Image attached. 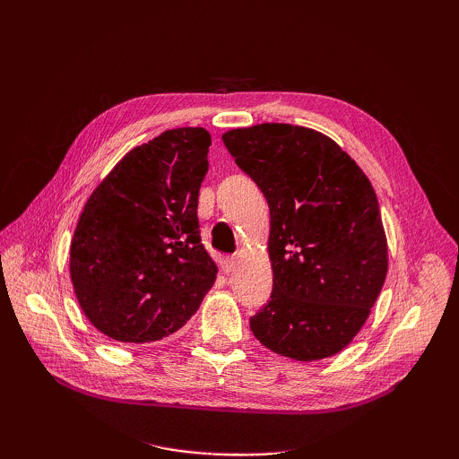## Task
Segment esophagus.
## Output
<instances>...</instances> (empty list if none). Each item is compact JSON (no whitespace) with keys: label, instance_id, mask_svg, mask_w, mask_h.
Segmentation results:
<instances>
[{"label":"esophagus","instance_id":"34e87169","mask_svg":"<svg viewBox=\"0 0 459 459\" xmlns=\"http://www.w3.org/2000/svg\"><path fill=\"white\" fill-rule=\"evenodd\" d=\"M235 264H238V258L235 256H226L224 260H221V272L224 273H230L235 270Z\"/></svg>","mask_w":459,"mask_h":459}]
</instances>
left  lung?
<instances>
[{
	"mask_svg": "<svg viewBox=\"0 0 459 459\" xmlns=\"http://www.w3.org/2000/svg\"><path fill=\"white\" fill-rule=\"evenodd\" d=\"M221 140L270 206L273 289L251 331L266 349L299 362L341 352L366 324L386 275L369 179L310 128L272 122L230 130Z\"/></svg>",
	"mask_w": 459,
	"mask_h": 459,
	"instance_id": "obj_1",
	"label": "left lung"
}]
</instances>
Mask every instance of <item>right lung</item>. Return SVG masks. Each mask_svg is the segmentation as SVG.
Masks as SVG:
<instances>
[{"instance_id": "add662e5", "label": "right lung", "mask_w": 459, "mask_h": 459, "mask_svg": "<svg viewBox=\"0 0 459 459\" xmlns=\"http://www.w3.org/2000/svg\"><path fill=\"white\" fill-rule=\"evenodd\" d=\"M208 147L204 128L166 130L132 149L88 199L71 243V277L82 310L107 337H169L214 285L218 268L197 218Z\"/></svg>"}]
</instances>
